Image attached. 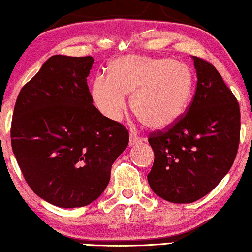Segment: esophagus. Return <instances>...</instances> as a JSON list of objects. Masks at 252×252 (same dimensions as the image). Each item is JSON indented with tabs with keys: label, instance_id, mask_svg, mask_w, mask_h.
<instances>
[{
	"label": "esophagus",
	"instance_id": "1",
	"mask_svg": "<svg viewBox=\"0 0 252 252\" xmlns=\"http://www.w3.org/2000/svg\"><path fill=\"white\" fill-rule=\"evenodd\" d=\"M142 142V140L140 139V137H137L135 134H130L129 135V146H134V144H137V143H141Z\"/></svg>",
	"mask_w": 252,
	"mask_h": 252
}]
</instances>
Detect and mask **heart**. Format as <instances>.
Returning <instances> with one entry per match:
<instances>
[{"label": "heart", "mask_w": 252, "mask_h": 252, "mask_svg": "<svg viewBox=\"0 0 252 252\" xmlns=\"http://www.w3.org/2000/svg\"><path fill=\"white\" fill-rule=\"evenodd\" d=\"M194 74L188 65L172 58L127 55L109 65V75L97 74L92 97L98 111L112 122L126 109V95L141 122L151 129L174 125L191 101Z\"/></svg>", "instance_id": "1"}]
</instances>
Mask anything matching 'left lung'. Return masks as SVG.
<instances>
[{"label":"left lung","instance_id":"8db88e82","mask_svg":"<svg viewBox=\"0 0 252 252\" xmlns=\"http://www.w3.org/2000/svg\"><path fill=\"white\" fill-rule=\"evenodd\" d=\"M197 86L187 112L149 134L155 160L148 182L171 203H192L228 173L240 143V105L217 68L192 56Z\"/></svg>","mask_w":252,"mask_h":252}]
</instances>
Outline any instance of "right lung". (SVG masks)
<instances>
[{"mask_svg": "<svg viewBox=\"0 0 252 252\" xmlns=\"http://www.w3.org/2000/svg\"><path fill=\"white\" fill-rule=\"evenodd\" d=\"M94 58L55 55L19 92L11 146L27 185L60 208L98 198L128 146L125 126L105 118L87 85Z\"/></svg>", "mask_w": 252, "mask_h": 252, "instance_id": "right-lung-1", "label": "right lung"}]
</instances>
